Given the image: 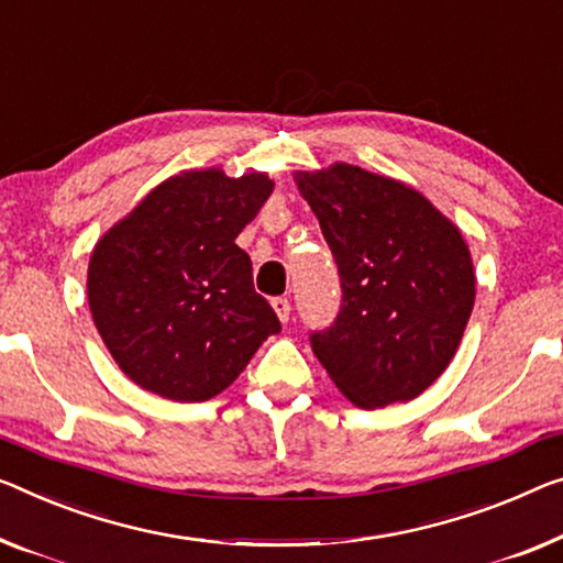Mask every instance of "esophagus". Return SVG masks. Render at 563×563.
I'll return each instance as SVG.
<instances>
[{"label":"esophagus","instance_id":"esophagus-1","mask_svg":"<svg viewBox=\"0 0 563 563\" xmlns=\"http://www.w3.org/2000/svg\"><path fill=\"white\" fill-rule=\"evenodd\" d=\"M271 303H273V310L278 313L280 321L288 323L290 321V300L288 298H273Z\"/></svg>","mask_w":563,"mask_h":563}]
</instances>
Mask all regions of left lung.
Listing matches in <instances>:
<instances>
[{"label":"left lung","instance_id":"1","mask_svg":"<svg viewBox=\"0 0 563 563\" xmlns=\"http://www.w3.org/2000/svg\"><path fill=\"white\" fill-rule=\"evenodd\" d=\"M341 278V310L310 346L356 407L409 401L450 366L475 303L463 234L389 176L333 164L298 172Z\"/></svg>","mask_w":563,"mask_h":563}]
</instances>
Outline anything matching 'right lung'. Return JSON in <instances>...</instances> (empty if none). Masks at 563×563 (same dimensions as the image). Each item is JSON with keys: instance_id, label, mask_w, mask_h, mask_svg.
<instances>
[{"instance_id": "1", "label": "right lung", "mask_w": 563, "mask_h": 563, "mask_svg": "<svg viewBox=\"0 0 563 563\" xmlns=\"http://www.w3.org/2000/svg\"><path fill=\"white\" fill-rule=\"evenodd\" d=\"M273 195L267 174L181 172L115 222L90 255L88 303L100 339L141 389L207 401L280 331L234 245Z\"/></svg>"}]
</instances>
